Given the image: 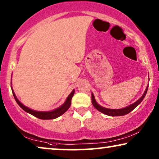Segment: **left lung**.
<instances>
[{"instance_id":"1","label":"left lung","mask_w":159,"mask_h":159,"mask_svg":"<svg viewBox=\"0 0 159 159\" xmlns=\"http://www.w3.org/2000/svg\"><path fill=\"white\" fill-rule=\"evenodd\" d=\"M148 79H149V75H148ZM148 88V86H147V87H146V89L145 90V91H144L143 94L142 95V96L139 99L138 101H136V102H134V103H132V104H131V105L128 106L125 108H119V109H111V108H107L103 107V106H100L98 103L96 102L93 93H91L92 104H93V106L96 108L97 110L99 111L101 113H104V114L109 116H125V115L128 114L129 113L131 112V111H132L137 106H139V104L141 103V101L143 100L144 97L146 96V93H147Z\"/></svg>"}]
</instances>
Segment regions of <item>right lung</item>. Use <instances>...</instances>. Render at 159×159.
<instances>
[{"label": "right lung", "instance_id": "right-lung-1", "mask_svg": "<svg viewBox=\"0 0 159 159\" xmlns=\"http://www.w3.org/2000/svg\"><path fill=\"white\" fill-rule=\"evenodd\" d=\"M11 87L12 90V93H13L14 98H15V100L18 104V106H20L23 110H24L25 112L30 113V114L33 115L34 116L38 118L43 119V120L54 119V118H56L59 116H61L63 115L66 111H67L68 108H70V104H71V99H72V97L73 96V95H74V92H75V90L73 89L71 91V93L69 94V96L67 97V98H66L64 103L62 104L61 106H59L58 108H56V109L49 111H40L33 110L31 108H28L27 106L23 105V104L17 98L15 93H14L13 88H12V82H11Z\"/></svg>", "mask_w": 159, "mask_h": 159}]
</instances>
